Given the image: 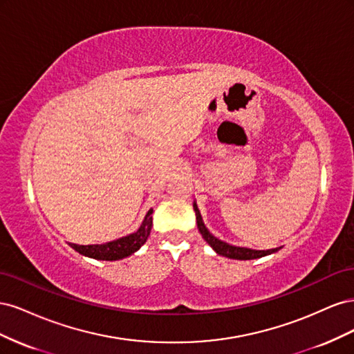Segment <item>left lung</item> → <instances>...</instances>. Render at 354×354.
Instances as JSON below:
<instances>
[{
  "instance_id": "8db88e82",
  "label": "left lung",
  "mask_w": 354,
  "mask_h": 354,
  "mask_svg": "<svg viewBox=\"0 0 354 354\" xmlns=\"http://www.w3.org/2000/svg\"><path fill=\"white\" fill-rule=\"evenodd\" d=\"M194 209L196 212V223H198V229L202 234V238L208 242V245L214 251L223 257H227V259H233V260H254V259H261V257H264V255H269V254L279 251V248H273V250H267V251L242 248V246H234V245L223 242V241L217 239L216 236H212V234L208 232V229L205 227V224H203L202 217H201V212L198 209L196 202H194Z\"/></svg>"
}]
</instances>
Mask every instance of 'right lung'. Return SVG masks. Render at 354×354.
I'll return each mask as SVG.
<instances>
[{
	"mask_svg": "<svg viewBox=\"0 0 354 354\" xmlns=\"http://www.w3.org/2000/svg\"><path fill=\"white\" fill-rule=\"evenodd\" d=\"M152 212L153 209H149L142 223V226L138 227L137 232L128 234V236L106 242V243H97V245H77V243H69V245L75 251H78L85 257H91V259H95V260L112 261V260L125 259V257L134 254L147 241L152 229Z\"/></svg>",
	"mask_w": 354,
	"mask_h": 354,
	"instance_id": "1",
	"label": "right lung"
}]
</instances>
